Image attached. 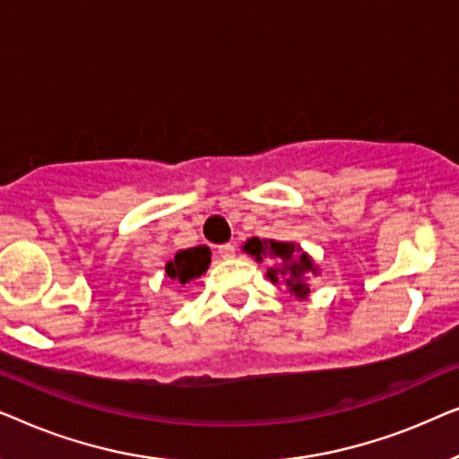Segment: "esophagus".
<instances>
[{
	"mask_svg": "<svg viewBox=\"0 0 459 459\" xmlns=\"http://www.w3.org/2000/svg\"><path fill=\"white\" fill-rule=\"evenodd\" d=\"M217 253H219V256H221V259H231V256H234V253H236V244L225 242L217 248Z\"/></svg>",
	"mask_w": 459,
	"mask_h": 459,
	"instance_id": "obj_1",
	"label": "esophagus"
}]
</instances>
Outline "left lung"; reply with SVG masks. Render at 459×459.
Instances as JSON below:
<instances>
[{
  "label": "left lung",
  "mask_w": 459,
  "mask_h": 459,
  "mask_svg": "<svg viewBox=\"0 0 459 459\" xmlns=\"http://www.w3.org/2000/svg\"><path fill=\"white\" fill-rule=\"evenodd\" d=\"M244 250L250 253L256 259H261V255H267L272 256V259H278L281 263H286V267H278V269H267V278L273 281V284H278V280L284 275L286 278V286L290 288V294L294 297L303 299L309 294V286L305 284L303 275L307 272H313L316 273V269H313V263L309 256L305 253L297 255V247H294L292 242H278V240H259V238H250V240L244 244Z\"/></svg>",
  "instance_id": "8db88e82"
}]
</instances>
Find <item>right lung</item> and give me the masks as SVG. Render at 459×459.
Returning a JSON list of instances; mask_svg holds the SVG:
<instances>
[{
	"mask_svg": "<svg viewBox=\"0 0 459 459\" xmlns=\"http://www.w3.org/2000/svg\"><path fill=\"white\" fill-rule=\"evenodd\" d=\"M211 263V250L206 247H194L187 250H179L173 261L165 265L167 278H171L179 284H190L192 280L200 278L206 272Z\"/></svg>",
	"mask_w": 459,
	"mask_h": 459,
	"instance_id": "right-lung-1",
	"label": "right lung"
}]
</instances>
